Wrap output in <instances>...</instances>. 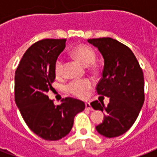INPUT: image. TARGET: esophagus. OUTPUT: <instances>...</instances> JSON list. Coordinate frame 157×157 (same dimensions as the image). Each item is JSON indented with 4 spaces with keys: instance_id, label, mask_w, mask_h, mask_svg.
Listing matches in <instances>:
<instances>
[{
    "instance_id": "1",
    "label": "esophagus",
    "mask_w": 157,
    "mask_h": 157,
    "mask_svg": "<svg viewBox=\"0 0 157 157\" xmlns=\"http://www.w3.org/2000/svg\"><path fill=\"white\" fill-rule=\"evenodd\" d=\"M85 107H86V109L87 110H92V106H91V104H90L89 102H86L85 103Z\"/></svg>"
}]
</instances>
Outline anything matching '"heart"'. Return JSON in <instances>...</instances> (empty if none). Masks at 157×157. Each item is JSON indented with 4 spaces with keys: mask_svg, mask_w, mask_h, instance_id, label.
Instances as JSON below:
<instances>
[{
    "mask_svg": "<svg viewBox=\"0 0 157 157\" xmlns=\"http://www.w3.org/2000/svg\"><path fill=\"white\" fill-rule=\"evenodd\" d=\"M70 56L77 59L82 64L87 65L91 64L96 58L94 50L88 45L79 44L73 47L70 52ZM55 73L57 76H61L64 71V64L60 59H57L55 63ZM92 87V82L89 79L76 80L73 81L68 85L67 89L72 95L79 98H86L88 94V91Z\"/></svg>",
    "mask_w": 157,
    "mask_h": 157,
    "instance_id": "1",
    "label": "heart"
}]
</instances>
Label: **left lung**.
<instances>
[{
  "mask_svg": "<svg viewBox=\"0 0 157 157\" xmlns=\"http://www.w3.org/2000/svg\"><path fill=\"white\" fill-rule=\"evenodd\" d=\"M87 42L98 47L104 58L97 92L110 98L107 105L98 101L91 103L94 110L105 112L103 122L96 129L106 138L119 137L132 127L144 102L143 70L133 52L117 40L102 37Z\"/></svg>",
  "mask_w": 157,
  "mask_h": 157,
  "instance_id": "left-lung-1",
  "label": "left lung"
}]
</instances>
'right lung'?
<instances>
[{"label": "right lung", "instance_id": "right-lung-1", "mask_svg": "<svg viewBox=\"0 0 157 157\" xmlns=\"http://www.w3.org/2000/svg\"><path fill=\"white\" fill-rule=\"evenodd\" d=\"M66 39H43L24 53L14 76L15 103L29 128L45 140L61 139L70 133L74 119L84 110L83 101L63 98L56 105L47 93L56 78L55 63Z\"/></svg>", "mask_w": 157, "mask_h": 157}]
</instances>
